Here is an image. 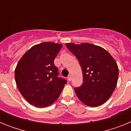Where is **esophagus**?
<instances>
[{"mask_svg":"<svg viewBox=\"0 0 131 131\" xmlns=\"http://www.w3.org/2000/svg\"><path fill=\"white\" fill-rule=\"evenodd\" d=\"M68 79L69 80V81H71V79H72V77H71V75H69L68 76Z\"/></svg>","mask_w":131,"mask_h":131,"instance_id":"esophagus-1","label":"esophagus"}]
</instances>
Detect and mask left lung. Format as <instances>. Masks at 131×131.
I'll return each mask as SVG.
<instances>
[{
    "instance_id": "1",
    "label": "left lung",
    "mask_w": 131,
    "mask_h": 131,
    "mask_svg": "<svg viewBox=\"0 0 131 131\" xmlns=\"http://www.w3.org/2000/svg\"><path fill=\"white\" fill-rule=\"evenodd\" d=\"M82 68L83 83L75 88L77 97L91 107L100 106L110 98L117 83L119 69L111 54L90 43H66Z\"/></svg>"
}]
</instances>
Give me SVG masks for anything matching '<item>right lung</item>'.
I'll list each match as a JSON object with an SVG mask.
<instances>
[{"label": "right lung", "mask_w": 131, "mask_h": 131, "mask_svg": "<svg viewBox=\"0 0 131 131\" xmlns=\"http://www.w3.org/2000/svg\"><path fill=\"white\" fill-rule=\"evenodd\" d=\"M62 45L45 42L34 45L21 58L15 69L18 90L31 104L44 107L52 104L67 81L58 77L54 60Z\"/></svg>", "instance_id": "obj_1"}]
</instances>
